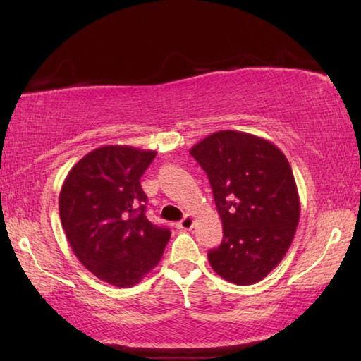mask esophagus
<instances>
[{"label": "esophagus", "instance_id": "34e87169", "mask_svg": "<svg viewBox=\"0 0 361 361\" xmlns=\"http://www.w3.org/2000/svg\"><path fill=\"white\" fill-rule=\"evenodd\" d=\"M194 227V218L191 214H186L180 222H176V228H181V231H191Z\"/></svg>", "mask_w": 361, "mask_h": 361}]
</instances>
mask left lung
Masks as SVG:
<instances>
[{
  "label": "left lung",
  "instance_id": "1",
  "mask_svg": "<svg viewBox=\"0 0 361 361\" xmlns=\"http://www.w3.org/2000/svg\"><path fill=\"white\" fill-rule=\"evenodd\" d=\"M205 170L222 221V243L208 251L221 278L255 284L279 265L300 221L292 167L271 142L240 130H219L191 148Z\"/></svg>",
  "mask_w": 361,
  "mask_h": 361
}]
</instances>
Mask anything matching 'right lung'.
Wrapping results in <instances>:
<instances>
[{"mask_svg": "<svg viewBox=\"0 0 361 361\" xmlns=\"http://www.w3.org/2000/svg\"><path fill=\"white\" fill-rule=\"evenodd\" d=\"M156 158L152 149L106 145L78 161L60 192L66 238L96 278L133 287L159 264L170 231L145 216L140 178Z\"/></svg>", "mask_w": 361, "mask_h": 361, "instance_id": "right-lung-1", "label": "right lung"}]
</instances>
